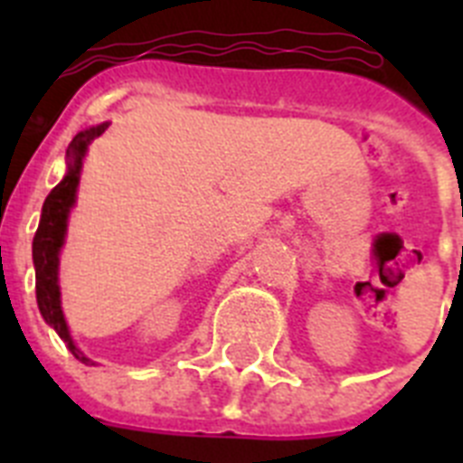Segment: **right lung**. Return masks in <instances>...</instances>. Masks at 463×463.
<instances>
[{
	"label": "right lung",
	"instance_id": "add662e5",
	"mask_svg": "<svg viewBox=\"0 0 463 463\" xmlns=\"http://www.w3.org/2000/svg\"><path fill=\"white\" fill-rule=\"evenodd\" d=\"M109 125L90 127L85 132L76 134L73 141L67 148V175L57 183L51 190V194L43 202V211H41V222L34 234V243H32V257H34L36 269V304H39L43 320L60 334L71 354L79 362L88 364L90 359L83 357L79 347L73 345L71 336H69L67 322H64L62 306H60V285H57V264H60V248L64 243V234H67V218L69 211L76 199V187H79L80 166H83L85 150L90 143L97 137L106 132Z\"/></svg>",
	"mask_w": 463,
	"mask_h": 463
}]
</instances>
